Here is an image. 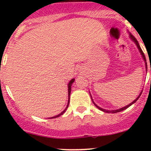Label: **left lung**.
<instances>
[{"instance_id": "obj_1", "label": "left lung", "mask_w": 151, "mask_h": 151, "mask_svg": "<svg viewBox=\"0 0 151 151\" xmlns=\"http://www.w3.org/2000/svg\"><path fill=\"white\" fill-rule=\"evenodd\" d=\"M129 36H130V38H131V39H132V41H133L135 43V45H137V48L139 49V52L141 53V55H142V58H143V60H145V66H146V71H147V63H146V58H145V55H144V53H143V52H142V49H141V47H140V46H139V43H138V42H137V40L136 39V38L134 37V36H133V35L132 34V33H129ZM142 94V92L140 93V94H139V96L137 97V98L136 99L134 100V101H132V103H131V104H129V105H127V106H124V107H122V108H121V109H115V110H107V109H102V108H101V107H99V106H97L96 104H95V103L93 102V99H92V98H91V99H92V101H93V104H95V106H96L97 108H98V109H99L100 110H101V111H103V112H107V113H116V112H121V111H123V110H124V109H127L128 107H129V106H131V105H132L134 104V103H135L138 100V99L139 98V96H140V95Z\"/></svg>"}]
</instances>
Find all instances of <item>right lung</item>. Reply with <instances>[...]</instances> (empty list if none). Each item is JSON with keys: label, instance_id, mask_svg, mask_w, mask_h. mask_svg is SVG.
Listing matches in <instances>:
<instances>
[{"label": "right lung", "instance_id": "obj_1", "mask_svg": "<svg viewBox=\"0 0 151 151\" xmlns=\"http://www.w3.org/2000/svg\"><path fill=\"white\" fill-rule=\"evenodd\" d=\"M74 79H72V80H71V81L69 82V83H68V104H67V106H66V109H64V110L63 111V112H60V114H59V115H55V116H54V117H52V118H58V117H59V116H60V115H63V113H64L65 112H66V109L67 108H68V104H69V99H70V94H71V85H72V83H74Z\"/></svg>", "mask_w": 151, "mask_h": 151}]
</instances>
